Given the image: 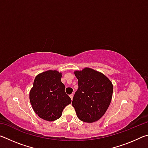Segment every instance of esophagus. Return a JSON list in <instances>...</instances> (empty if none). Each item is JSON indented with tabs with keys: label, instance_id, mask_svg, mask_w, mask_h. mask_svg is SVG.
I'll list each match as a JSON object with an SVG mask.
<instances>
[{
	"label": "esophagus",
	"instance_id": "34e87169",
	"mask_svg": "<svg viewBox=\"0 0 148 148\" xmlns=\"http://www.w3.org/2000/svg\"><path fill=\"white\" fill-rule=\"evenodd\" d=\"M70 97H71V99L72 100V99H73V94L70 95Z\"/></svg>",
	"mask_w": 148,
	"mask_h": 148
}]
</instances>
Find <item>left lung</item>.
<instances>
[{
  "label": "left lung",
  "mask_w": 148,
  "mask_h": 148,
  "mask_svg": "<svg viewBox=\"0 0 148 148\" xmlns=\"http://www.w3.org/2000/svg\"><path fill=\"white\" fill-rule=\"evenodd\" d=\"M78 89L72 102L78 118L89 123L98 121L106 113L112 101L113 84L104 74L91 68L75 71Z\"/></svg>",
  "instance_id": "8db88e82"
}]
</instances>
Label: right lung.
<instances>
[{
    "instance_id": "right-lung-1",
    "label": "right lung",
    "mask_w": 148,
    "mask_h": 148,
    "mask_svg": "<svg viewBox=\"0 0 148 148\" xmlns=\"http://www.w3.org/2000/svg\"><path fill=\"white\" fill-rule=\"evenodd\" d=\"M62 73L47 71L35 77L30 90L29 99L32 109L40 118L53 121L61 117L62 110L71 103V99L64 91L61 82Z\"/></svg>"
}]
</instances>
